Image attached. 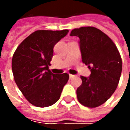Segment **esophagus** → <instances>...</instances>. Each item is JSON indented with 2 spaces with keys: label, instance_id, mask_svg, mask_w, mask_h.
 Here are the masks:
<instances>
[{
  "label": "esophagus",
  "instance_id": "1",
  "mask_svg": "<svg viewBox=\"0 0 130 130\" xmlns=\"http://www.w3.org/2000/svg\"><path fill=\"white\" fill-rule=\"evenodd\" d=\"M74 76V75H73V74H70V78H73Z\"/></svg>",
  "mask_w": 130,
  "mask_h": 130
}]
</instances>
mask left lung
<instances>
[{"mask_svg": "<svg viewBox=\"0 0 130 130\" xmlns=\"http://www.w3.org/2000/svg\"><path fill=\"white\" fill-rule=\"evenodd\" d=\"M71 36L79 38L82 62L88 66L89 77L81 76L76 90L78 100L90 108L100 106L116 89L122 72V59L116 46L104 32L95 27L75 28Z\"/></svg>", "mask_w": 130, "mask_h": 130, "instance_id": "1", "label": "left lung"}]
</instances>
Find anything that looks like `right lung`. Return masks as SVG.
Wrapping results in <instances>:
<instances>
[{
    "label": "right lung",
    "instance_id": "obj_1",
    "mask_svg": "<svg viewBox=\"0 0 130 130\" xmlns=\"http://www.w3.org/2000/svg\"><path fill=\"white\" fill-rule=\"evenodd\" d=\"M69 32L36 30L19 45L12 60L14 79L22 94L37 107L53 105L59 100L69 74H54L48 70L54 47Z\"/></svg>",
    "mask_w": 130,
    "mask_h": 130
}]
</instances>
